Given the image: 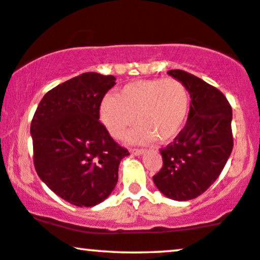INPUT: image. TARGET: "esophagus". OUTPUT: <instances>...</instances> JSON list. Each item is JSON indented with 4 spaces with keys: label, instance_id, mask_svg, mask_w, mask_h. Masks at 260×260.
Instances as JSON below:
<instances>
[{
    "label": "esophagus",
    "instance_id": "esophagus-1",
    "mask_svg": "<svg viewBox=\"0 0 260 260\" xmlns=\"http://www.w3.org/2000/svg\"><path fill=\"white\" fill-rule=\"evenodd\" d=\"M129 152L132 154H136V155H141V154L144 153L143 149H139V148H131Z\"/></svg>",
    "mask_w": 260,
    "mask_h": 260
}]
</instances>
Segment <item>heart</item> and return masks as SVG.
Returning a JSON list of instances; mask_svg holds the SVG:
<instances>
[{"instance_id":"obj_1","label":"heart","mask_w":260,"mask_h":260,"mask_svg":"<svg viewBox=\"0 0 260 260\" xmlns=\"http://www.w3.org/2000/svg\"><path fill=\"white\" fill-rule=\"evenodd\" d=\"M189 88L176 78L137 80L106 96L100 106V119L111 136L122 139L136 122L133 142L173 141L181 132L190 113Z\"/></svg>"}]
</instances>
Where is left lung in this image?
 Here are the masks:
<instances>
[{
	"label": "left lung",
	"instance_id": "1",
	"mask_svg": "<svg viewBox=\"0 0 260 260\" xmlns=\"http://www.w3.org/2000/svg\"><path fill=\"white\" fill-rule=\"evenodd\" d=\"M168 74L189 88L190 113L174 142L160 149L162 167L153 180L167 198L187 201L216 181L232 153V107L218 88L198 76L180 69Z\"/></svg>",
	"mask_w": 260,
	"mask_h": 260
}]
</instances>
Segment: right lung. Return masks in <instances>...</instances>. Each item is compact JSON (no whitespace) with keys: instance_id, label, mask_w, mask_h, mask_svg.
<instances>
[{"instance_id":"1","label":"right lung","mask_w":260,"mask_h":260,"mask_svg":"<svg viewBox=\"0 0 260 260\" xmlns=\"http://www.w3.org/2000/svg\"><path fill=\"white\" fill-rule=\"evenodd\" d=\"M116 78L84 73L48 91L30 123L33 162L39 178L65 201L91 207L118 180L129 152L100 122V106Z\"/></svg>"}]
</instances>
